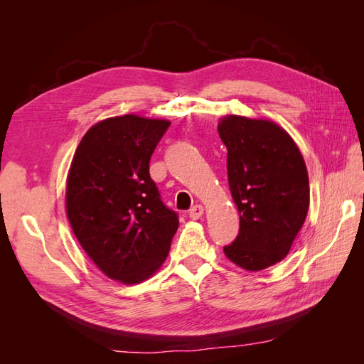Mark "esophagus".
<instances>
[{
    "mask_svg": "<svg viewBox=\"0 0 364 364\" xmlns=\"http://www.w3.org/2000/svg\"><path fill=\"white\" fill-rule=\"evenodd\" d=\"M188 215H190V218H193V220H197V218H200L202 215H203V206L202 205H194L190 211H188Z\"/></svg>",
    "mask_w": 364,
    "mask_h": 364,
    "instance_id": "34e87169",
    "label": "esophagus"
}]
</instances>
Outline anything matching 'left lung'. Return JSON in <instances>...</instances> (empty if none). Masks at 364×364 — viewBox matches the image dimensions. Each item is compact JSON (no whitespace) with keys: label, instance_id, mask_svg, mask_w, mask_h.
<instances>
[{"label":"left lung","instance_id":"obj_1","mask_svg":"<svg viewBox=\"0 0 364 364\" xmlns=\"http://www.w3.org/2000/svg\"><path fill=\"white\" fill-rule=\"evenodd\" d=\"M228 149V181L240 232L225 255L258 272L290 252L310 205L308 173L291 136L269 119L228 115L218 123Z\"/></svg>","mask_w":364,"mask_h":364}]
</instances>
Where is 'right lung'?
Listing matches in <instances>:
<instances>
[{
    "label": "right lung",
    "mask_w": 364,
    "mask_h": 364,
    "mask_svg": "<svg viewBox=\"0 0 364 364\" xmlns=\"http://www.w3.org/2000/svg\"><path fill=\"white\" fill-rule=\"evenodd\" d=\"M170 121L107 118L82 138L67 181V214L83 250L106 277L150 278L168 255L178 214L161 200L150 158Z\"/></svg>",
    "instance_id": "obj_1"
}]
</instances>
